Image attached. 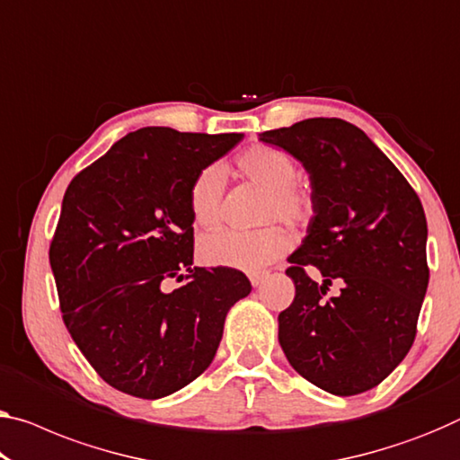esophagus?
<instances>
[{
    "label": "esophagus",
    "mask_w": 460,
    "mask_h": 460,
    "mask_svg": "<svg viewBox=\"0 0 460 460\" xmlns=\"http://www.w3.org/2000/svg\"><path fill=\"white\" fill-rule=\"evenodd\" d=\"M265 278H267V271H254V273H251V275H249L251 284H252L254 288H259L261 284H263Z\"/></svg>",
    "instance_id": "esophagus-1"
}]
</instances>
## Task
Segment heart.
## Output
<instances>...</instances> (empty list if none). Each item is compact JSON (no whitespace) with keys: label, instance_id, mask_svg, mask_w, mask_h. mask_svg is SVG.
<instances>
[{"label":"heart","instance_id":"obj_1","mask_svg":"<svg viewBox=\"0 0 460 460\" xmlns=\"http://www.w3.org/2000/svg\"><path fill=\"white\" fill-rule=\"evenodd\" d=\"M238 171L254 185L270 190L265 201L263 222H286L294 228H304L314 216L313 195L304 189L296 176L294 158L275 146H251L236 158ZM226 172L222 166L209 164L201 168L190 181L189 211L193 222L201 228H211L222 220V197ZM292 249V234L279 224L263 230H214L203 234L197 244V254L206 265L230 267L240 271L263 270L281 254Z\"/></svg>","mask_w":460,"mask_h":460}]
</instances>
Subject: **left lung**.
I'll use <instances>...</instances> for the list:
<instances>
[{
    "label": "left lung",
    "instance_id": "1",
    "mask_svg": "<svg viewBox=\"0 0 460 460\" xmlns=\"http://www.w3.org/2000/svg\"><path fill=\"white\" fill-rule=\"evenodd\" d=\"M310 174L314 216L289 254L294 302L279 313L292 368L337 397L374 388L411 349L429 270L421 201L378 146L343 119H306L265 131ZM314 264L316 285L303 270ZM342 289L326 298L328 286Z\"/></svg>",
    "mask_w": 460,
    "mask_h": 460
}]
</instances>
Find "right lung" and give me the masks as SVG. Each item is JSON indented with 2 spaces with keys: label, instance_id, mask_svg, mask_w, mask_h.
I'll return each mask as SVG.
<instances>
[{
  "label": "right lung",
  "instance_id": "obj_1",
  "mask_svg": "<svg viewBox=\"0 0 460 460\" xmlns=\"http://www.w3.org/2000/svg\"><path fill=\"white\" fill-rule=\"evenodd\" d=\"M243 133L144 127L74 176L49 261L63 323L117 391L160 399L199 376L224 321L251 294L230 267H193L190 181ZM171 279L182 280L166 290Z\"/></svg>",
  "mask_w": 460,
  "mask_h": 460
}]
</instances>
